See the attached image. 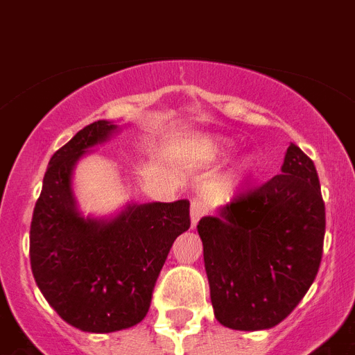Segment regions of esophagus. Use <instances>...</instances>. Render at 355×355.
<instances>
[{
	"mask_svg": "<svg viewBox=\"0 0 355 355\" xmlns=\"http://www.w3.org/2000/svg\"><path fill=\"white\" fill-rule=\"evenodd\" d=\"M205 213H207V207H205L204 202L198 200V198L191 200V225L193 227H195L196 223H198V220H200Z\"/></svg>",
	"mask_w": 355,
	"mask_h": 355,
	"instance_id": "1",
	"label": "esophagus"
}]
</instances>
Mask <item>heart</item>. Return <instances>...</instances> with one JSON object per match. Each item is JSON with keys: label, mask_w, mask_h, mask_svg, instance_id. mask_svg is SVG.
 <instances>
[{"label": "heart", "mask_w": 355, "mask_h": 355, "mask_svg": "<svg viewBox=\"0 0 355 355\" xmlns=\"http://www.w3.org/2000/svg\"><path fill=\"white\" fill-rule=\"evenodd\" d=\"M218 150L222 151V153H229V151H231V146L220 144ZM258 169H260V159H258L256 155H249V157H245V159L240 162V166H238V177L242 178V180H247V178L254 177L256 173H258Z\"/></svg>", "instance_id": "obj_1"}]
</instances>
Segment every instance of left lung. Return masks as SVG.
<instances>
[{
	"label": "left lung",
	"mask_w": 355,
	"mask_h": 355,
	"mask_svg": "<svg viewBox=\"0 0 355 355\" xmlns=\"http://www.w3.org/2000/svg\"><path fill=\"white\" fill-rule=\"evenodd\" d=\"M214 318L227 329H272L320 269L324 202L315 166L296 144L282 175L222 205L196 225Z\"/></svg>",
	"instance_id": "left-lung-1"
}]
</instances>
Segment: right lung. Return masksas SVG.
<instances>
[{
    "label": "right lung",
    "mask_w": 355,
    "mask_h": 355,
    "mask_svg": "<svg viewBox=\"0 0 355 355\" xmlns=\"http://www.w3.org/2000/svg\"><path fill=\"white\" fill-rule=\"evenodd\" d=\"M117 126L97 121L52 155L31 223V265L44 300L68 324L94 334L141 323L160 269L189 229V200L128 204L110 220L83 216L71 173Z\"/></svg>",
    "instance_id": "add662e5"
}]
</instances>
